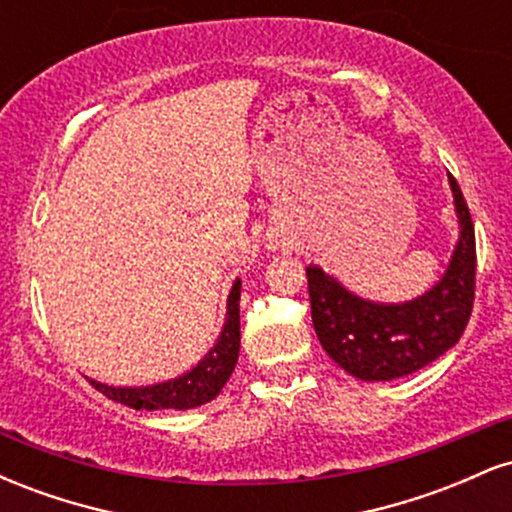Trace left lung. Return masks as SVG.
Here are the masks:
<instances>
[{
  "instance_id": "left-lung-1",
  "label": "left lung",
  "mask_w": 512,
  "mask_h": 512,
  "mask_svg": "<svg viewBox=\"0 0 512 512\" xmlns=\"http://www.w3.org/2000/svg\"><path fill=\"white\" fill-rule=\"evenodd\" d=\"M460 240L443 279L409 303H370L310 264V308L322 349L358 380H395L428 366L460 342L477 289V243L460 185L450 175Z\"/></svg>"
}]
</instances>
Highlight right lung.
Returning <instances> with one entry per match:
<instances>
[{
    "mask_svg": "<svg viewBox=\"0 0 512 512\" xmlns=\"http://www.w3.org/2000/svg\"><path fill=\"white\" fill-rule=\"evenodd\" d=\"M240 281H236L228 296L226 325L221 337L216 339L214 349L197 363L195 368L182 373L180 378L168 380L149 387H110L91 380L98 392L113 402L125 404L132 409H195L199 404H207L221 392L226 380L231 378L233 368L238 363L240 351Z\"/></svg>",
    "mask_w": 512,
    "mask_h": 512,
    "instance_id": "add662e5",
    "label": "right lung"
}]
</instances>
